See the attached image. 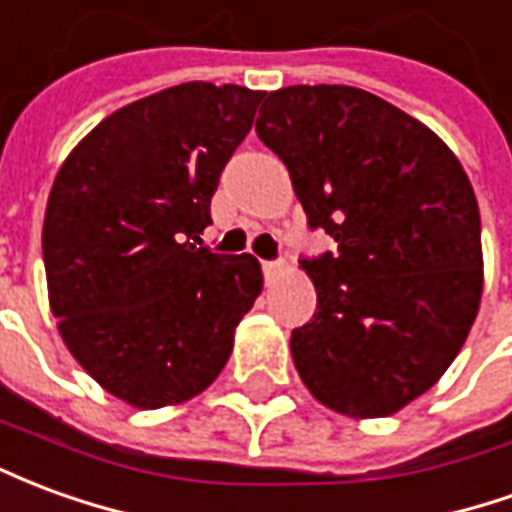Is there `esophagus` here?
<instances>
[{
  "label": "esophagus",
  "instance_id": "1",
  "mask_svg": "<svg viewBox=\"0 0 512 512\" xmlns=\"http://www.w3.org/2000/svg\"><path fill=\"white\" fill-rule=\"evenodd\" d=\"M260 263H263V274H266V279L274 277L279 268H282V266H279V263H274V260H260Z\"/></svg>",
  "mask_w": 512,
  "mask_h": 512
}]
</instances>
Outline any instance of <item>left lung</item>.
Wrapping results in <instances>:
<instances>
[{
  "label": "left lung",
  "mask_w": 512,
  "mask_h": 512,
  "mask_svg": "<svg viewBox=\"0 0 512 512\" xmlns=\"http://www.w3.org/2000/svg\"><path fill=\"white\" fill-rule=\"evenodd\" d=\"M255 131L312 230L334 238V252L301 260L318 310L290 334L293 365L337 414H395L444 376L480 310L472 183L428 126L359 87H282Z\"/></svg>",
  "instance_id": "obj_1"
}]
</instances>
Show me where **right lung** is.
<instances>
[{"mask_svg": "<svg viewBox=\"0 0 512 512\" xmlns=\"http://www.w3.org/2000/svg\"><path fill=\"white\" fill-rule=\"evenodd\" d=\"M260 101V90L211 82L147 95L101 120L54 178L51 312L73 359L128 406H175L213 384L263 290L255 257L200 246Z\"/></svg>", "mask_w": 512, "mask_h": 512, "instance_id": "right-lung-1", "label": "right lung"}]
</instances>
